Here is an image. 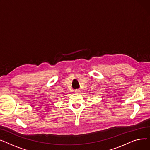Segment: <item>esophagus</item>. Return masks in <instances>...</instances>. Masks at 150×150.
<instances>
[{"label":"esophagus","mask_w":150,"mask_h":150,"mask_svg":"<svg viewBox=\"0 0 150 150\" xmlns=\"http://www.w3.org/2000/svg\"><path fill=\"white\" fill-rule=\"evenodd\" d=\"M80 91H81L80 90H75V91H74V92H75L76 93H80Z\"/></svg>","instance_id":"34e87169"}]
</instances>
